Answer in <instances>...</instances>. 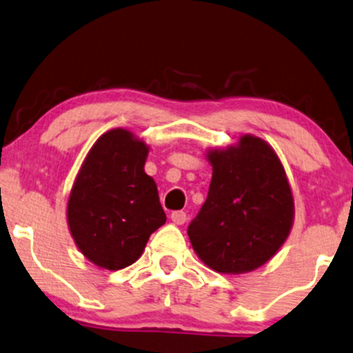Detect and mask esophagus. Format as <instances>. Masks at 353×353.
Here are the masks:
<instances>
[{"mask_svg": "<svg viewBox=\"0 0 353 353\" xmlns=\"http://www.w3.org/2000/svg\"><path fill=\"white\" fill-rule=\"evenodd\" d=\"M170 217H172L173 224H176V225H181L186 223V212H183V211H173Z\"/></svg>", "mask_w": 353, "mask_h": 353, "instance_id": "esophagus-1", "label": "esophagus"}]
</instances>
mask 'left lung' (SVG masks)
Returning a JSON list of instances; mask_svg holds the SVG:
<instances>
[{
    "instance_id": "1",
    "label": "left lung",
    "mask_w": 353,
    "mask_h": 353,
    "mask_svg": "<svg viewBox=\"0 0 353 353\" xmlns=\"http://www.w3.org/2000/svg\"><path fill=\"white\" fill-rule=\"evenodd\" d=\"M212 178L188 237L217 273L254 272L281 249L294 221V199L276 152L245 134L225 149H210Z\"/></svg>"
}]
</instances>
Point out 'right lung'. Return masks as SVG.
<instances>
[{"mask_svg": "<svg viewBox=\"0 0 353 353\" xmlns=\"http://www.w3.org/2000/svg\"><path fill=\"white\" fill-rule=\"evenodd\" d=\"M149 145L128 129L104 132L73 181L67 223L78 250L104 270H121L142 255L167 216L154 178L143 172Z\"/></svg>", "mask_w": 353, "mask_h": 353, "instance_id": "add662e5", "label": "right lung"}]
</instances>
